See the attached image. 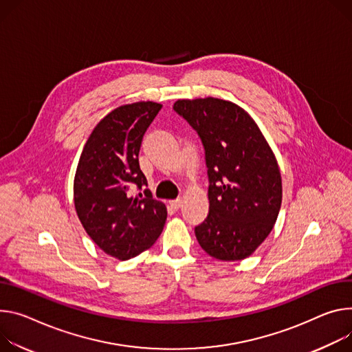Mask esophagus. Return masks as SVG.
I'll use <instances>...</instances> for the list:
<instances>
[{
	"label": "esophagus",
	"mask_w": 352,
	"mask_h": 352,
	"mask_svg": "<svg viewBox=\"0 0 352 352\" xmlns=\"http://www.w3.org/2000/svg\"><path fill=\"white\" fill-rule=\"evenodd\" d=\"M181 204H182V199H175V201H173L170 205H171V208H173L174 210H178V209L181 208Z\"/></svg>",
	"instance_id": "obj_1"
}]
</instances>
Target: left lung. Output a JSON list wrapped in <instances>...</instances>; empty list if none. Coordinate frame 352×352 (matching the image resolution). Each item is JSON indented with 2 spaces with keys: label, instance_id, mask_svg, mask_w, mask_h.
<instances>
[{
  "label": "left lung",
  "instance_id": "obj_1",
  "mask_svg": "<svg viewBox=\"0 0 352 352\" xmlns=\"http://www.w3.org/2000/svg\"><path fill=\"white\" fill-rule=\"evenodd\" d=\"M174 111L205 147L209 214L195 228L198 243L216 260H244L268 237L280 209L275 154L255 120L230 101L178 100Z\"/></svg>",
  "mask_w": 352,
  "mask_h": 352
}]
</instances>
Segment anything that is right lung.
Here are the masks:
<instances>
[{
	"instance_id": "add662e5",
	"label": "right lung",
	"mask_w": 352,
	"mask_h": 352,
	"mask_svg": "<svg viewBox=\"0 0 352 352\" xmlns=\"http://www.w3.org/2000/svg\"><path fill=\"white\" fill-rule=\"evenodd\" d=\"M163 108L153 101L122 105L91 132L74 177V206L87 234L120 261L150 248L162 234L167 208L155 201L139 166L147 127Z\"/></svg>"
}]
</instances>
